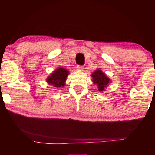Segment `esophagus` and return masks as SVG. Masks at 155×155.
Returning <instances> with one entry per match:
<instances>
[{"label": "esophagus", "instance_id": "obj_1", "mask_svg": "<svg viewBox=\"0 0 155 155\" xmlns=\"http://www.w3.org/2000/svg\"><path fill=\"white\" fill-rule=\"evenodd\" d=\"M77 69H78V71H82L84 70V66H82V65H78Z\"/></svg>", "mask_w": 155, "mask_h": 155}]
</instances>
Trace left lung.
Instances as JSON below:
<instances>
[{
	"mask_svg": "<svg viewBox=\"0 0 155 155\" xmlns=\"http://www.w3.org/2000/svg\"><path fill=\"white\" fill-rule=\"evenodd\" d=\"M92 81L94 84H97V87L99 92H103L110 83L109 78L103 73L101 70L97 69L92 74Z\"/></svg>",
	"mask_w": 155,
	"mask_h": 155,
	"instance_id": "left-lung-1",
	"label": "left lung"
}]
</instances>
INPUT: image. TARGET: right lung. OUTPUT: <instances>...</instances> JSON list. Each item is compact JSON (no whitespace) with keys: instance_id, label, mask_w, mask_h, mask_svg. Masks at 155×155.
<instances>
[{"instance_id":"1","label":"right lung","mask_w":155,"mask_h":155,"mask_svg":"<svg viewBox=\"0 0 155 155\" xmlns=\"http://www.w3.org/2000/svg\"><path fill=\"white\" fill-rule=\"evenodd\" d=\"M68 74L69 71L64 68H58L48 76L46 82L55 88L63 87L65 86V80Z\"/></svg>"}]
</instances>
